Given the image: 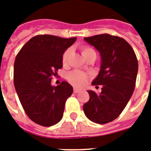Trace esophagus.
<instances>
[{"instance_id":"1","label":"esophagus","mask_w":151,"mask_h":151,"mask_svg":"<svg viewBox=\"0 0 151 151\" xmlns=\"http://www.w3.org/2000/svg\"><path fill=\"white\" fill-rule=\"evenodd\" d=\"M81 91V90L79 89V88H73V93H80Z\"/></svg>"}]
</instances>
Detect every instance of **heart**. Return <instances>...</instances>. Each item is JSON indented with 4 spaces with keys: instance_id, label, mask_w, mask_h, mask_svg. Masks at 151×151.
Returning a JSON list of instances; mask_svg holds the SVG:
<instances>
[{
    "instance_id": "obj_1",
    "label": "heart",
    "mask_w": 151,
    "mask_h": 151,
    "mask_svg": "<svg viewBox=\"0 0 151 151\" xmlns=\"http://www.w3.org/2000/svg\"><path fill=\"white\" fill-rule=\"evenodd\" d=\"M91 52H95V51H94L93 49L88 47H81V54L84 56V58ZM70 55V49H68L63 53L62 61H63V64L64 65L67 64ZM88 77L86 73L80 70H73L67 74V80L69 81V82L72 84L73 86H77V87H83V86H86L87 81H88Z\"/></svg>"
}]
</instances>
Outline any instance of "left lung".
<instances>
[{"instance_id": "8db88e82", "label": "left lung", "mask_w": 151, "mask_h": 151, "mask_svg": "<svg viewBox=\"0 0 151 151\" xmlns=\"http://www.w3.org/2000/svg\"><path fill=\"white\" fill-rule=\"evenodd\" d=\"M84 40L101 55V70L92 85L102 86L100 94L88 91L89 100L84 104V112L91 121L108 124L119 116L132 97L138 60L132 46L123 38L101 34Z\"/></svg>"}]
</instances>
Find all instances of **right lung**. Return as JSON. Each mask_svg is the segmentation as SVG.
Masks as SVG:
<instances>
[{"label":"right lung","mask_w":151,"mask_h":151,"mask_svg":"<svg viewBox=\"0 0 151 151\" xmlns=\"http://www.w3.org/2000/svg\"><path fill=\"white\" fill-rule=\"evenodd\" d=\"M76 40L39 35L27 41L17 54L13 72L15 88L23 109L35 124L50 127L63 118L73 87L66 81L52 86L51 79L63 67V53Z\"/></svg>","instance_id":"1"}]
</instances>
